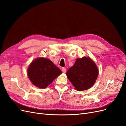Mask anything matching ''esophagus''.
Masks as SVG:
<instances>
[{"label": "esophagus", "instance_id": "esophagus-1", "mask_svg": "<svg viewBox=\"0 0 126 126\" xmlns=\"http://www.w3.org/2000/svg\"><path fill=\"white\" fill-rule=\"evenodd\" d=\"M62 71H63V73H65V72H66V69L65 68H62Z\"/></svg>", "mask_w": 126, "mask_h": 126}]
</instances>
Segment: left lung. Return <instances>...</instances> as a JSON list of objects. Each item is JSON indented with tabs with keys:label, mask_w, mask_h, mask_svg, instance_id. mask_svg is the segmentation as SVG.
Segmentation results:
<instances>
[{
	"label": "left lung",
	"mask_w": 126,
	"mask_h": 126,
	"mask_svg": "<svg viewBox=\"0 0 126 126\" xmlns=\"http://www.w3.org/2000/svg\"><path fill=\"white\" fill-rule=\"evenodd\" d=\"M68 79L78 91L88 89L94 84L98 75V68L89 57L76 60L67 71Z\"/></svg>",
	"instance_id": "left-lung-1"
}]
</instances>
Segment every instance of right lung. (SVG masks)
Here are the masks:
<instances>
[{
    "mask_svg": "<svg viewBox=\"0 0 126 126\" xmlns=\"http://www.w3.org/2000/svg\"><path fill=\"white\" fill-rule=\"evenodd\" d=\"M28 75L33 84L40 88H45L62 73L50 60L39 58L33 60L28 69Z\"/></svg>",
    "mask_w": 126,
    "mask_h": 126,
    "instance_id": "right-lung-1",
    "label": "right lung"
}]
</instances>
